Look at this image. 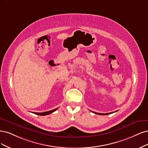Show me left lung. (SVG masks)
Wrapping results in <instances>:
<instances>
[{"mask_svg": "<svg viewBox=\"0 0 148 148\" xmlns=\"http://www.w3.org/2000/svg\"><path fill=\"white\" fill-rule=\"evenodd\" d=\"M92 112H93V113H95V114H98V115H108V114H112V113H113V112H109V113H105V114H103V113H98V112H93V111H92ZM115 112H116V111H115Z\"/></svg>", "mask_w": 148, "mask_h": 148, "instance_id": "left-lung-1", "label": "left lung"}]
</instances>
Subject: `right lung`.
<instances>
[{
	"label": "right lung",
	"instance_id": "1",
	"mask_svg": "<svg viewBox=\"0 0 148 148\" xmlns=\"http://www.w3.org/2000/svg\"><path fill=\"white\" fill-rule=\"evenodd\" d=\"M58 108H56L55 109H53V110H51L49 111H47V112H33L35 114H37V115H39V116H46V115H48V114H50L52 112H53L54 111H55L56 109Z\"/></svg>",
	"mask_w": 148,
	"mask_h": 148
}]
</instances>
